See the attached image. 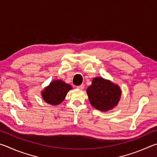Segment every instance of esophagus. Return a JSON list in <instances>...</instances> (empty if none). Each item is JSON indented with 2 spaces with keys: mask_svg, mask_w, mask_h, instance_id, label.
Returning a JSON list of instances; mask_svg holds the SVG:
<instances>
[{
  "mask_svg": "<svg viewBox=\"0 0 157 157\" xmlns=\"http://www.w3.org/2000/svg\"><path fill=\"white\" fill-rule=\"evenodd\" d=\"M77 87V89H78V90H83L84 89V87H85V86H84V85H81V86H77L76 87Z\"/></svg>",
  "mask_w": 157,
  "mask_h": 157,
  "instance_id": "obj_1",
  "label": "esophagus"
}]
</instances>
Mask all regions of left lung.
Listing matches in <instances>:
<instances>
[{
	"mask_svg": "<svg viewBox=\"0 0 157 157\" xmlns=\"http://www.w3.org/2000/svg\"><path fill=\"white\" fill-rule=\"evenodd\" d=\"M90 103L95 109L108 112L114 108L121 97V90L119 85L103 77L92 79V85L86 90Z\"/></svg>",
	"mask_w": 157,
	"mask_h": 157,
	"instance_id": "left-lung-1",
	"label": "left lung"
}]
</instances>
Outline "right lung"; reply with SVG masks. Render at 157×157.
I'll list each match as a JSON object with an SVG mask.
<instances>
[{"mask_svg":"<svg viewBox=\"0 0 157 157\" xmlns=\"http://www.w3.org/2000/svg\"><path fill=\"white\" fill-rule=\"evenodd\" d=\"M70 90H72L71 85L58 79L52 81L40 93L45 103L52 105H57L65 100L66 95Z\"/></svg>","mask_w":157,"mask_h":157,"instance_id":"add662e5","label":"right lung"}]
</instances>
